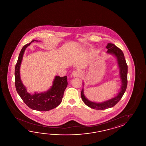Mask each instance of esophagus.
<instances>
[{"label":"esophagus","mask_w":146,"mask_h":146,"mask_svg":"<svg viewBox=\"0 0 146 146\" xmlns=\"http://www.w3.org/2000/svg\"><path fill=\"white\" fill-rule=\"evenodd\" d=\"M72 74L73 77H79L81 76L80 72L77 70H74L72 72Z\"/></svg>","instance_id":"1"}]
</instances>
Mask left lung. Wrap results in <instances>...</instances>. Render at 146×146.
<instances>
[{
	"label": "left lung",
	"mask_w": 146,
	"mask_h": 146,
	"mask_svg": "<svg viewBox=\"0 0 146 146\" xmlns=\"http://www.w3.org/2000/svg\"><path fill=\"white\" fill-rule=\"evenodd\" d=\"M108 49L107 53L114 54L117 59L118 64L120 69V77L121 79V91L118 95L112 99L109 100L103 103L93 102L87 99L84 95V90L82 89L81 92V96L82 101L86 104V106L96 110H105L109 109L115 106L121 99L125 92L126 91L127 86V63L125 59L124 53L120 48L116 46L114 44L108 43L106 46Z\"/></svg>",
	"instance_id": "1"
}]
</instances>
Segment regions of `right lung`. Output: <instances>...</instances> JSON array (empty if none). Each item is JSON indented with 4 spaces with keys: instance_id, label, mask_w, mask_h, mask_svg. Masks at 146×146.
<instances>
[{
    "instance_id": "1",
    "label": "right lung",
    "mask_w": 146,
    "mask_h": 146,
    "mask_svg": "<svg viewBox=\"0 0 146 146\" xmlns=\"http://www.w3.org/2000/svg\"><path fill=\"white\" fill-rule=\"evenodd\" d=\"M36 40H32L30 43L25 44L19 54L15 71L16 90L25 104L30 109L38 111H47L59 106L62 101L65 90L67 86V76L60 77L56 76L53 81L52 87L44 93H28L27 89L22 83L20 77V67L22 57L26 48Z\"/></svg>"
}]
</instances>
